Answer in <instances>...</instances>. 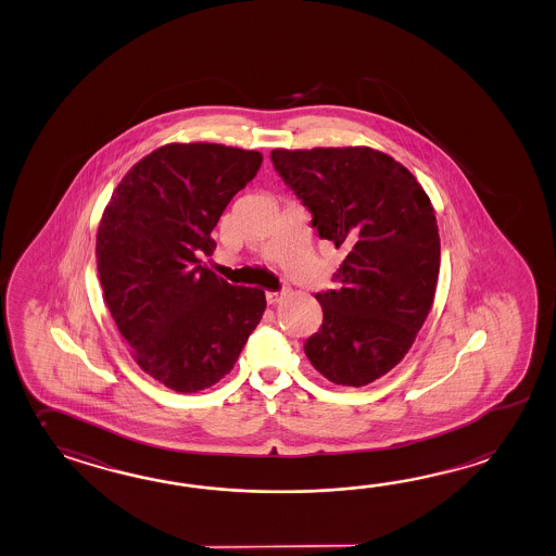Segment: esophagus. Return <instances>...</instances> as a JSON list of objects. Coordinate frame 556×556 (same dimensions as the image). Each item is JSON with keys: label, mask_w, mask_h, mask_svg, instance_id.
I'll list each match as a JSON object with an SVG mask.
<instances>
[{"label": "esophagus", "mask_w": 556, "mask_h": 556, "mask_svg": "<svg viewBox=\"0 0 556 556\" xmlns=\"http://www.w3.org/2000/svg\"><path fill=\"white\" fill-rule=\"evenodd\" d=\"M265 296H267V303H269V305H275V303H279V301L283 299V293H281V291H267Z\"/></svg>", "instance_id": "34e87169"}]
</instances>
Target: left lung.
<instances>
[{"label":"left lung","mask_w":556,"mask_h":556,"mask_svg":"<svg viewBox=\"0 0 556 556\" xmlns=\"http://www.w3.org/2000/svg\"><path fill=\"white\" fill-rule=\"evenodd\" d=\"M271 161L319 237L345 251L337 287L315 295L323 323L305 355L331 383H372L407 355L431 311L441 265L431 201L375 149H273Z\"/></svg>","instance_id":"1"}]
</instances>
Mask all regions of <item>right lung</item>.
<instances>
[{"instance_id":"right-lung-1","label":"right lung","mask_w":556,"mask_h":556,"mask_svg":"<svg viewBox=\"0 0 556 556\" xmlns=\"http://www.w3.org/2000/svg\"><path fill=\"white\" fill-rule=\"evenodd\" d=\"M261 161L217 143L163 146L125 175L99 223L105 305L137 365L177 393L219 383L267 307L263 289L227 283L199 261Z\"/></svg>"}]
</instances>
